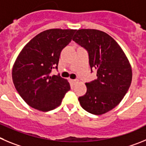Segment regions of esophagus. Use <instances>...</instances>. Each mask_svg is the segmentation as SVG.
Here are the masks:
<instances>
[{"label": "esophagus", "instance_id": "esophagus-1", "mask_svg": "<svg viewBox=\"0 0 146 146\" xmlns=\"http://www.w3.org/2000/svg\"><path fill=\"white\" fill-rule=\"evenodd\" d=\"M78 81L77 79H71V80H70V82H71L73 84H76V83H78Z\"/></svg>", "mask_w": 146, "mask_h": 146}]
</instances>
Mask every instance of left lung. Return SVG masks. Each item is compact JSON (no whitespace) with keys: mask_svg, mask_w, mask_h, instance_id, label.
I'll return each instance as SVG.
<instances>
[{"mask_svg":"<svg viewBox=\"0 0 146 146\" xmlns=\"http://www.w3.org/2000/svg\"><path fill=\"white\" fill-rule=\"evenodd\" d=\"M73 40L88 52L89 65L98 78L86 83V93L78 98L81 107L94 115L108 112L119 104L132 82V68L118 43L94 29L78 30Z\"/></svg>","mask_w":146,"mask_h":146,"instance_id":"8db88e82","label":"left lung"}]
</instances>
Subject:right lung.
<instances>
[{
	"mask_svg": "<svg viewBox=\"0 0 146 146\" xmlns=\"http://www.w3.org/2000/svg\"><path fill=\"white\" fill-rule=\"evenodd\" d=\"M76 30L50 29L31 39L18 55L12 68V80L17 91L28 106L38 111L58 107L70 84L57 69L62 50L72 40Z\"/></svg>",
	"mask_w": 146,
	"mask_h": 146,
	"instance_id": "right-lung-1",
	"label": "right lung"
}]
</instances>
